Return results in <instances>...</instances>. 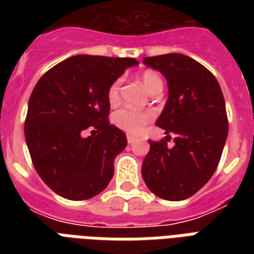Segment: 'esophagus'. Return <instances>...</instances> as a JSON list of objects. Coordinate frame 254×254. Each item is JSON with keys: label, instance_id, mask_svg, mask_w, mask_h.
<instances>
[{"label": "esophagus", "instance_id": "obj_1", "mask_svg": "<svg viewBox=\"0 0 254 254\" xmlns=\"http://www.w3.org/2000/svg\"><path fill=\"white\" fill-rule=\"evenodd\" d=\"M135 141H137V138L135 137H133V135H127V143H134Z\"/></svg>", "mask_w": 254, "mask_h": 254}]
</instances>
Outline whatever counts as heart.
Instances as JSON below:
<instances>
[{
	"label": "heart",
	"instance_id": "b5f03b06",
	"mask_svg": "<svg viewBox=\"0 0 254 254\" xmlns=\"http://www.w3.org/2000/svg\"><path fill=\"white\" fill-rule=\"evenodd\" d=\"M141 81H142L143 87L146 88L149 93L157 89V88H162V80L161 77L153 71H145L141 75ZM120 97V83L115 81L113 84L108 89V100L109 103L115 104L119 101ZM151 120V113L149 112H138L133 111V109H120L113 115V124L116 127L121 129V130L127 131L129 134H138L139 131L142 130L145 124H147Z\"/></svg>",
	"mask_w": 254,
	"mask_h": 254
}]
</instances>
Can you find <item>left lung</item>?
<instances>
[{"mask_svg":"<svg viewBox=\"0 0 254 254\" xmlns=\"http://www.w3.org/2000/svg\"><path fill=\"white\" fill-rule=\"evenodd\" d=\"M166 77L169 99L155 125L173 133L149 141L142 177L147 189L165 200L179 201L197 192L215 173L228 135L225 101L216 77L192 58L166 54L143 58Z\"/></svg>","mask_w":254,"mask_h":254,"instance_id":"8db88e82","label":"left lung"}]
</instances>
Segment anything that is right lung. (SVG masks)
<instances>
[{"mask_svg":"<svg viewBox=\"0 0 254 254\" xmlns=\"http://www.w3.org/2000/svg\"><path fill=\"white\" fill-rule=\"evenodd\" d=\"M137 64L133 58L75 55L54 65L34 87L25 138L34 167L54 192L85 200L111 182L115 158L127 141L108 120V89Z\"/></svg>","mask_w":254,"mask_h":254,"instance_id":"obj_1","label":"right lung"}]
</instances>
